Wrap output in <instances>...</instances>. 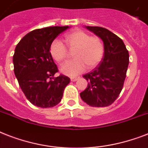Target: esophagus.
<instances>
[{"label": "esophagus", "instance_id": "esophagus-1", "mask_svg": "<svg viewBox=\"0 0 148 148\" xmlns=\"http://www.w3.org/2000/svg\"><path fill=\"white\" fill-rule=\"evenodd\" d=\"M78 79H79V77H71V81L74 82V81H77Z\"/></svg>", "mask_w": 148, "mask_h": 148}]
</instances>
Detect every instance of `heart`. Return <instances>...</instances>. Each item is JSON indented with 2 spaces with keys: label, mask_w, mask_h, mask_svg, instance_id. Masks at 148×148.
<instances>
[{
  "label": "heart",
  "mask_w": 148,
  "mask_h": 148,
  "mask_svg": "<svg viewBox=\"0 0 148 148\" xmlns=\"http://www.w3.org/2000/svg\"><path fill=\"white\" fill-rule=\"evenodd\" d=\"M64 41L68 49L74 50V59L60 67V71L64 74L77 75L83 71L86 66L88 69H92L103 58V45L97 36H90L85 31L76 30L65 34ZM50 52L52 58L58 62L64 60L67 56V47L59 40H54L51 43Z\"/></svg>",
  "instance_id": "obj_1"
}]
</instances>
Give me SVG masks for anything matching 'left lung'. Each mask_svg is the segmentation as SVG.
I'll list each match as a JSON object with an SVG mask.
<instances>
[{
    "label": "left lung",
    "mask_w": 148,
    "mask_h": 148,
    "mask_svg": "<svg viewBox=\"0 0 148 148\" xmlns=\"http://www.w3.org/2000/svg\"><path fill=\"white\" fill-rule=\"evenodd\" d=\"M86 28L103 40L104 55L95 69L83 76L88 85L80 95L91 107H108L121 92L129 64L128 51L123 40L108 29L90 26Z\"/></svg>",
    "instance_id": "obj_1"
}]
</instances>
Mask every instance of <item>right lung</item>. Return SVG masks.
<instances>
[{
    "label": "right lung",
    "instance_id": "add662e5",
    "mask_svg": "<svg viewBox=\"0 0 148 148\" xmlns=\"http://www.w3.org/2000/svg\"><path fill=\"white\" fill-rule=\"evenodd\" d=\"M69 27L36 29L24 36L13 56L14 71L25 97L32 104L42 108L60 103L71 79L58 71L50 52L51 43Z\"/></svg>",
    "mask_w": 148,
    "mask_h": 148
}]
</instances>
